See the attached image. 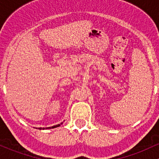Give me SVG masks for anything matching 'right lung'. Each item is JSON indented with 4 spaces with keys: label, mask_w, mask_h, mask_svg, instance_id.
I'll use <instances>...</instances> for the list:
<instances>
[{
    "label": "right lung",
    "mask_w": 159,
    "mask_h": 159,
    "mask_svg": "<svg viewBox=\"0 0 159 159\" xmlns=\"http://www.w3.org/2000/svg\"><path fill=\"white\" fill-rule=\"evenodd\" d=\"M62 123H61V124H57V125H53V126H52V127H46V128H39V129H54V128H56V127H58V126H60V125H61Z\"/></svg>",
    "instance_id": "1"
}]
</instances>
